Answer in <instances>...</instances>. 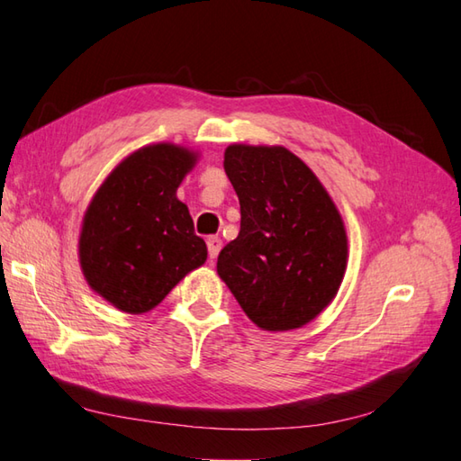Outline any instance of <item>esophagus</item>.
Masks as SVG:
<instances>
[{
    "label": "esophagus",
    "instance_id": "34e87169",
    "mask_svg": "<svg viewBox=\"0 0 461 461\" xmlns=\"http://www.w3.org/2000/svg\"><path fill=\"white\" fill-rule=\"evenodd\" d=\"M208 253H210V259H215L218 258V253H220V249H221V240L218 238V236H210L208 238Z\"/></svg>",
    "mask_w": 461,
    "mask_h": 461
}]
</instances>
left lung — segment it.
Masks as SVG:
<instances>
[{
  "mask_svg": "<svg viewBox=\"0 0 461 461\" xmlns=\"http://www.w3.org/2000/svg\"><path fill=\"white\" fill-rule=\"evenodd\" d=\"M223 158L241 223L238 238L220 251V277L258 327L307 325L345 277L347 233L339 210L287 149L233 144Z\"/></svg>",
  "mask_w": 461,
  "mask_h": 461,
  "instance_id": "8db88e82",
  "label": "left lung"
}]
</instances>
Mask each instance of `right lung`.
I'll return each instance as SVG.
<instances>
[{
  "instance_id": "add662e5",
  "label": "right lung",
  "mask_w": 461,
  "mask_h": 461,
  "mask_svg": "<svg viewBox=\"0 0 461 461\" xmlns=\"http://www.w3.org/2000/svg\"><path fill=\"white\" fill-rule=\"evenodd\" d=\"M195 154L152 144L122 160L85 213L79 240L89 285L116 309L140 315L208 258L188 208L176 198Z\"/></svg>"
}]
</instances>
